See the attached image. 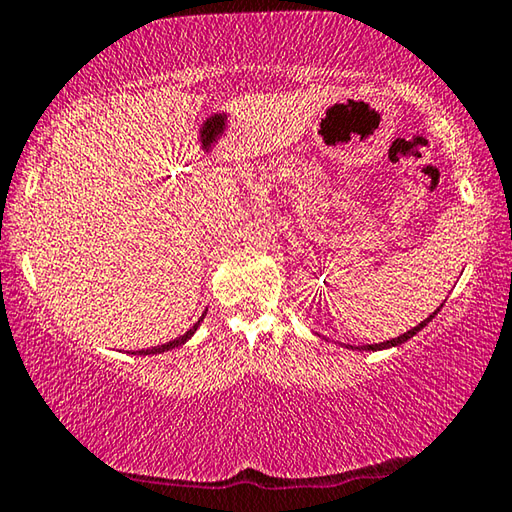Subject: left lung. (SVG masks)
I'll return each mask as SVG.
<instances>
[{"label": "left lung", "mask_w": 512, "mask_h": 512, "mask_svg": "<svg viewBox=\"0 0 512 512\" xmlns=\"http://www.w3.org/2000/svg\"><path fill=\"white\" fill-rule=\"evenodd\" d=\"M435 313H438V311H435ZM435 313H433V315H429V317H426V320H424L422 324H417V326H415V329H410V331H406L404 335H399V338H392V340H385V342H379V345H360V347H356V349H360V351H379V349L397 347V345H401V342H406V340H410V338H413V335H415L417 331H422V329H424V326H426V324H429V322L433 320V317H435ZM349 347H351V345H349ZM351 349H354V347H351Z\"/></svg>", "instance_id": "left-lung-1"}]
</instances>
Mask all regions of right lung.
Instances as JSON below:
<instances>
[{"instance_id":"right-lung-1","label":"right lung","mask_w":512,"mask_h":512,"mask_svg":"<svg viewBox=\"0 0 512 512\" xmlns=\"http://www.w3.org/2000/svg\"><path fill=\"white\" fill-rule=\"evenodd\" d=\"M201 320H204V315H201L199 317V320H197V324L195 326H192V329L190 331H186V333H183V335H179V338L177 340H170V342H165V345H158V347H152V349H140L138 351V356H149V354H163V351H170V349H174V347H181L183 345V342H188L190 338H192V333H195L197 331V326H199V322Z\"/></svg>"}]
</instances>
